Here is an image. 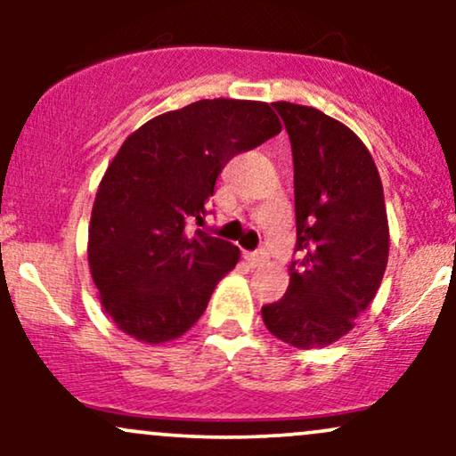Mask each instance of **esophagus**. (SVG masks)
Listing matches in <instances>:
<instances>
[{
    "instance_id": "obj_1",
    "label": "esophagus",
    "mask_w": 456,
    "mask_h": 456,
    "mask_svg": "<svg viewBox=\"0 0 456 456\" xmlns=\"http://www.w3.org/2000/svg\"><path fill=\"white\" fill-rule=\"evenodd\" d=\"M244 259L248 261V264L253 265V268H257V265L265 264V261H268V255H265L264 250H257V253H246Z\"/></svg>"
}]
</instances>
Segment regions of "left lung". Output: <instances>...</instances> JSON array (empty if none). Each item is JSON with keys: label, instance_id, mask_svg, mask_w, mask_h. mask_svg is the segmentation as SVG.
<instances>
[{"label": "left lung", "instance_id": "1", "mask_svg": "<svg viewBox=\"0 0 456 456\" xmlns=\"http://www.w3.org/2000/svg\"><path fill=\"white\" fill-rule=\"evenodd\" d=\"M272 107L294 154L297 259L285 296L261 308V317L294 347H326L355 326L384 279L390 250L384 186L352 128L305 104Z\"/></svg>", "mask_w": 456, "mask_h": 456}]
</instances>
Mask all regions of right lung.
Instances as JSON below:
<instances>
[{"label": "right lung", "instance_id": "1", "mask_svg": "<svg viewBox=\"0 0 456 456\" xmlns=\"http://www.w3.org/2000/svg\"><path fill=\"white\" fill-rule=\"evenodd\" d=\"M268 102L214 98L156 115L109 162L87 261L101 305L141 343L175 341L203 315L240 248L197 229L223 167L281 133Z\"/></svg>", "mask_w": 456, "mask_h": 456}]
</instances>
